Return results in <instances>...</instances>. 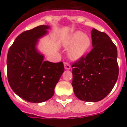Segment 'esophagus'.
Listing matches in <instances>:
<instances>
[{
    "label": "esophagus",
    "mask_w": 127,
    "mask_h": 127,
    "mask_svg": "<svg viewBox=\"0 0 127 127\" xmlns=\"http://www.w3.org/2000/svg\"><path fill=\"white\" fill-rule=\"evenodd\" d=\"M64 69H71V65L69 63L64 62Z\"/></svg>",
    "instance_id": "1"
}]
</instances>
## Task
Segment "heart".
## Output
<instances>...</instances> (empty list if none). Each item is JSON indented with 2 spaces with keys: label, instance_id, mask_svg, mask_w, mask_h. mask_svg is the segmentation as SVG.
<instances>
[{
  "label": "heart",
  "instance_id": "heart-1",
  "mask_svg": "<svg viewBox=\"0 0 127 127\" xmlns=\"http://www.w3.org/2000/svg\"><path fill=\"white\" fill-rule=\"evenodd\" d=\"M66 46H73L69 51V56L72 59H78L85 54L91 45V39L86 34L80 31L72 33L65 40Z\"/></svg>",
  "mask_w": 127,
  "mask_h": 127
}]
</instances>
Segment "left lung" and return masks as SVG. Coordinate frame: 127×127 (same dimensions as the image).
<instances>
[{
	"label": "left lung",
	"instance_id": "8db88e82",
	"mask_svg": "<svg viewBox=\"0 0 127 127\" xmlns=\"http://www.w3.org/2000/svg\"><path fill=\"white\" fill-rule=\"evenodd\" d=\"M93 49L72 64V86L77 98L87 102L103 99L117 81V48L109 36L93 29Z\"/></svg>",
	"mask_w": 127,
	"mask_h": 127
}]
</instances>
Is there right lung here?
Here are the masks:
<instances>
[{
	"instance_id": "1",
	"label": "right lung",
	"mask_w": 127,
	"mask_h": 127,
	"mask_svg": "<svg viewBox=\"0 0 127 127\" xmlns=\"http://www.w3.org/2000/svg\"><path fill=\"white\" fill-rule=\"evenodd\" d=\"M48 26H36L17 36L9 47L7 58V79L16 95L31 103L50 98L64 70L63 62L43 61L36 51L37 39L47 32Z\"/></svg>"
}]
</instances>
